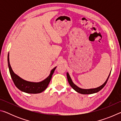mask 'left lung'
Segmentation results:
<instances>
[{"label": "left lung", "instance_id": "8db88e82", "mask_svg": "<svg viewBox=\"0 0 121 121\" xmlns=\"http://www.w3.org/2000/svg\"><path fill=\"white\" fill-rule=\"evenodd\" d=\"M110 73H111V71H110ZM110 74V73H109V76H108L107 80L102 85H101L100 86L98 87L95 88V89H81V88H79V87H78L75 84H73L72 80H71L70 76H69V73H67V79H68V83H69V84H70V85L71 86V87H72L73 90H75L77 92L79 93L83 94V95H89V94H93V93H97V92H99V91H100V90H101L102 89V88L105 86V85L106 84V83H107V82L108 78H109Z\"/></svg>", "mask_w": 121, "mask_h": 121}]
</instances>
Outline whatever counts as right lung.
<instances>
[{
	"label": "right lung",
	"instance_id": "right-lung-1",
	"mask_svg": "<svg viewBox=\"0 0 121 121\" xmlns=\"http://www.w3.org/2000/svg\"><path fill=\"white\" fill-rule=\"evenodd\" d=\"M7 61L10 74H11V76L14 84L17 87V89L21 90V91L27 93H39L44 91L46 89L47 87L48 86V85L50 83L53 73H54V71L56 67H55L51 70L50 75L44 81L38 83L30 82L26 81L22 79L21 78L18 76L17 75H16L13 72L9 63V54H8Z\"/></svg>",
	"mask_w": 121,
	"mask_h": 121
}]
</instances>
